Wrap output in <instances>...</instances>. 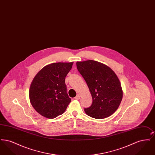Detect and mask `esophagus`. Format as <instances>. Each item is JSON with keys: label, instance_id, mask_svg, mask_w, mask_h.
<instances>
[{"label": "esophagus", "instance_id": "esophagus-1", "mask_svg": "<svg viewBox=\"0 0 155 155\" xmlns=\"http://www.w3.org/2000/svg\"><path fill=\"white\" fill-rule=\"evenodd\" d=\"M80 98V95L79 94H77V96L75 97V98H74V99H76V100H78Z\"/></svg>", "mask_w": 155, "mask_h": 155}]
</instances>
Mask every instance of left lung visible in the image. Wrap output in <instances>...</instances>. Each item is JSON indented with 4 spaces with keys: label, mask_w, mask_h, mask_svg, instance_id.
I'll list each match as a JSON object with an SVG mask.
<instances>
[{
    "label": "left lung",
    "mask_w": 155,
    "mask_h": 155,
    "mask_svg": "<svg viewBox=\"0 0 155 155\" xmlns=\"http://www.w3.org/2000/svg\"><path fill=\"white\" fill-rule=\"evenodd\" d=\"M77 68L86 81L92 103L84 111L89 116L102 119L118 109L123 91L117 76L110 67L95 60L77 61Z\"/></svg>",
    "instance_id": "1"
}]
</instances>
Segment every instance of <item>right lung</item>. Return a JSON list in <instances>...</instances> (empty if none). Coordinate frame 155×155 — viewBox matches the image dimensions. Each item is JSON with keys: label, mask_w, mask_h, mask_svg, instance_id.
I'll list each match as a JSON object with an SVG mask.
<instances>
[{"label": "right lung", "mask_w": 155, "mask_h": 155, "mask_svg": "<svg viewBox=\"0 0 155 155\" xmlns=\"http://www.w3.org/2000/svg\"><path fill=\"white\" fill-rule=\"evenodd\" d=\"M73 64V62L55 63L46 66L32 82L30 102L34 109L45 117L56 118L65 111L70 103L65 78Z\"/></svg>", "instance_id": "obj_1"}]
</instances>
